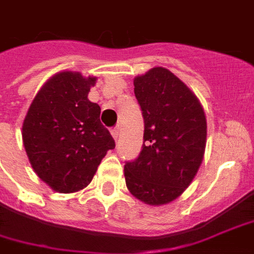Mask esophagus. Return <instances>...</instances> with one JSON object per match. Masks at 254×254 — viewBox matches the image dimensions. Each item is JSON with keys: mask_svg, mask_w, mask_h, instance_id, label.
I'll return each mask as SVG.
<instances>
[{"mask_svg": "<svg viewBox=\"0 0 254 254\" xmlns=\"http://www.w3.org/2000/svg\"><path fill=\"white\" fill-rule=\"evenodd\" d=\"M118 134H120V130H118V127H113L112 129V136L114 140H117Z\"/></svg>", "mask_w": 254, "mask_h": 254, "instance_id": "obj_1", "label": "esophagus"}]
</instances>
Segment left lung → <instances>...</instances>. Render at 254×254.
Masks as SVG:
<instances>
[{
    "label": "left lung",
    "instance_id": "left-lung-1",
    "mask_svg": "<svg viewBox=\"0 0 254 254\" xmlns=\"http://www.w3.org/2000/svg\"><path fill=\"white\" fill-rule=\"evenodd\" d=\"M144 117L140 156L124 168L129 192L149 206L171 203L191 185L203 161L207 122L198 97L164 67L133 80Z\"/></svg>",
    "mask_w": 254,
    "mask_h": 254
}]
</instances>
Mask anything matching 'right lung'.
I'll list each match as a JSON object with an SVG mask.
<instances>
[{
	"instance_id": "1",
	"label": "right lung",
	"mask_w": 254,
	"mask_h": 254,
	"mask_svg": "<svg viewBox=\"0 0 254 254\" xmlns=\"http://www.w3.org/2000/svg\"><path fill=\"white\" fill-rule=\"evenodd\" d=\"M97 76L60 71L37 91L22 122V142L32 168L56 192L90 185L116 144L99 121L101 108L87 95Z\"/></svg>"
}]
</instances>
